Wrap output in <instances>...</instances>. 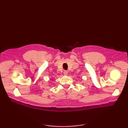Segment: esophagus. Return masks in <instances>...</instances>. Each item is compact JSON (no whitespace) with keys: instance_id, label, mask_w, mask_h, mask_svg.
<instances>
[{"instance_id":"obj_1","label":"esophagus","mask_w":128,"mask_h":128,"mask_svg":"<svg viewBox=\"0 0 128 128\" xmlns=\"http://www.w3.org/2000/svg\"><path fill=\"white\" fill-rule=\"evenodd\" d=\"M63 73H64V75H68V72L66 71V70H65V71H64Z\"/></svg>"}]
</instances>
